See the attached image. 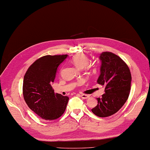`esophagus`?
<instances>
[{
	"label": "esophagus",
	"mask_w": 150,
	"mask_h": 150,
	"mask_svg": "<svg viewBox=\"0 0 150 150\" xmlns=\"http://www.w3.org/2000/svg\"><path fill=\"white\" fill-rule=\"evenodd\" d=\"M81 96V98L82 99H88V98H89V95H87V94H81V96Z\"/></svg>",
	"instance_id": "34e87169"
}]
</instances>
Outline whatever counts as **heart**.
Listing matches in <instances>:
<instances>
[{"instance_id": "obj_1", "label": "heart", "mask_w": 150, "mask_h": 150, "mask_svg": "<svg viewBox=\"0 0 150 150\" xmlns=\"http://www.w3.org/2000/svg\"><path fill=\"white\" fill-rule=\"evenodd\" d=\"M71 61L76 67L79 68H83L86 67H88V64L89 63V58L85 54L79 53L73 56ZM82 82V81H79V84H81Z\"/></svg>"}]
</instances>
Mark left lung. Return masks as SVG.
Listing matches in <instances>:
<instances>
[{"mask_svg":"<svg viewBox=\"0 0 150 150\" xmlns=\"http://www.w3.org/2000/svg\"><path fill=\"white\" fill-rule=\"evenodd\" d=\"M99 59L101 63L97 82L105 87V93L97 98L98 105L91 111L98 117H107L117 113L127 100L132 78L128 66L117 55L103 52Z\"/></svg>","mask_w":150,"mask_h":150,"instance_id":"obj_1","label":"left lung"}]
</instances>
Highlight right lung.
I'll return each instance as SVG.
<instances>
[{
	"instance_id": "add662e5",
	"label": "right lung",
	"mask_w": 150,
	"mask_h": 150,
	"mask_svg": "<svg viewBox=\"0 0 150 150\" xmlns=\"http://www.w3.org/2000/svg\"><path fill=\"white\" fill-rule=\"evenodd\" d=\"M67 57V54L42 57L29 67L24 76L25 101L30 110L44 120L58 118L66 110L69 98L55 94L51 85L57 67Z\"/></svg>"
}]
</instances>
